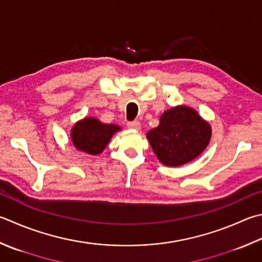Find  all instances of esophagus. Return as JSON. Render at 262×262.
Wrapping results in <instances>:
<instances>
[{
  "label": "esophagus",
  "instance_id": "esophagus-1",
  "mask_svg": "<svg viewBox=\"0 0 262 262\" xmlns=\"http://www.w3.org/2000/svg\"><path fill=\"white\" fill-rule=\"evenodd\" d=\"M127 126H129L130 129H133V130H140L141 129V124H140L139 121L129 122V123H127Z\"/></svg>",
  "mask_w": 262,
  "mask_h": 262
}]
</instances>
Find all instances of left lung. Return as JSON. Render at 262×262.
Returning <instances> with one entry per match:
<instances>
[{
  "label": "left lung",
  "mask_w": 262,
  "mask_h": 262,
  "mask_svg": "<svg viewBox=\"0 0 262 262\" xmlns=\"http://www.w3.org/2000/svg\"><path fill=\"white\" fill-rule=\"evenodd\" d=\"M211 136L210 123L186 105L165 111L159 126L146 135L156 157L166 166H180L195 160L208 147Z\"/></svg>",
  "instance_id": "8db88e82"
}]
</instances>
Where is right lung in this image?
Instances as JSON below:
<instances>
[{
  "label": "right lung",
  "instance_id": "add662e5",
  "mask_svg": "<svg viewBox=\"0 0 262 262\" xmlns=\"http://www.w3.org/2000/svg\"><path fill=\"white\" fill-rule=\"evenodd\" d=\"M117 131H121V126L86 116L73 125L71 139L77 150L89 155H99Z\"/></svg>",
  "mask_w": 262,
  "mask_h": 262
}]
</instances>
